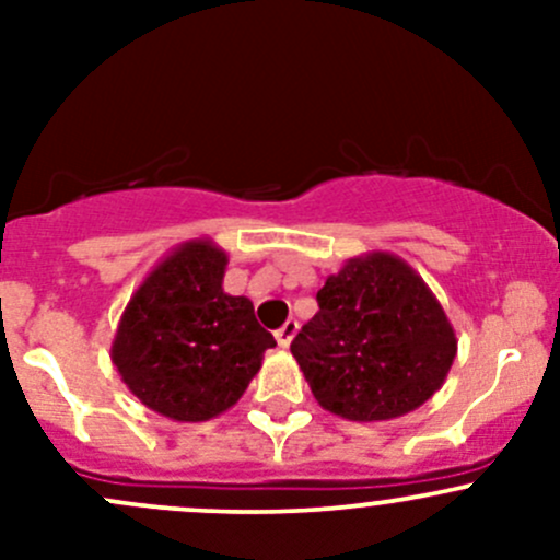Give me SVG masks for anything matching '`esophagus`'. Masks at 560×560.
Returning a JSON list of instances; mask_svg holds the SVG:
<instances>
[{
	"label": "esophagus",
	"mask_w": 560,
	"mask_h": 560,
	"mask_svg": "<svg viewBox=\"0 0 560 560\" xmlns=\"http://www.w3.org/2000/svg\"><path fill=\"white\" fill-rule=\"evenodd\" d=\"M295 332H298V322L290 319L287 325H281L279 330H276V343H279L281 349H287L292 343V338H295Z\"/></svg>",
	"instance_id": "34e87169"
}]
</instances>
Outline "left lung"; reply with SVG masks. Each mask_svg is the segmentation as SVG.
Here are the masks:
<instances>
[{
	"instance_id": "left-lung-1",
	"label": "left lung",
	"mask_w": 560,
	"mask_h": 560,
	"mask_svg": "<svg viewBox=\"0 0 560 560\" xmlns=\"http://www.w3.org/2000/svg\"><path fill=\"white\" fill-rule=\"evenodd\" d=\"M319 312L292 341L316 404L343 420H395L447 380L457 338L442 303L389 252L343 262L316 292Z\"/></svg>"
}]
</instances>
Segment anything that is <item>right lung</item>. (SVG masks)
I'll return each instance as SVG.
<instances>
[{"label": "right lung", "instance_id": "obj_1", "mask_svg": "<svg viewBox=\"0 0 560 560\" xmlns=\"http://www.w3.org/2000/svg\"><path fill=\"white\" fill-rule=\"evenodd\" d=\"M228 252L211 238L175 246L135 290L110 347L129 393L175 422H206L238 404L273 336L252 301L222 287Z\"/></svg>", "mask_w": 560, "mask_h": 560}]
</instances>
